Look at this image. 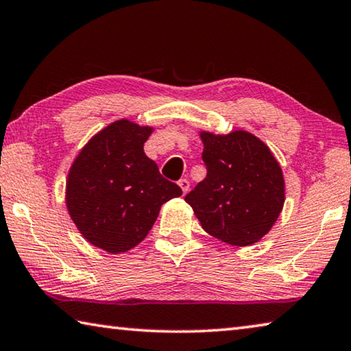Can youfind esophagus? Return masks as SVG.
I'll use <instances>...</instances> for the list:
<instances>
[{
    "instance_id": "esophagus-1",
    "label": "esophagus",
    "mask_w": 351,
    "mask_h": 351,
    "mask_svg": "<svg viewBox=\"0 0 351 351\" xmlns=\"http://www.w3.org/2000/svg\"><path fill=\"white\" fill-rule=\"evenodd\" d=\"M178 184H180V187H181V190H182V193L186 195V193H187V190L190 189V182H189L187 180H180V182H178Z\"/></svg>"
}]
</instances>
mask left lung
Instances as JSON below:
<instances>
[{
	"label": "left lung",
	"mask_w": 351,
	"mask_h": 351,
	"mask_svg": "<svg viewBox=\"0 0 351 351\" xmlns=\"http://www.w3.org/2000/svg\"><path fill=\"white\" fill-rule=\"evenodd\" d=\"M207 175L186 203L207 234L232 246H249L269 232L285 203L280 164L257 136L199 132Z\"/></svg>",
	"instance_id": "1"
}]
</instances>
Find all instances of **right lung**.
Returning a JSON list of instances; mask_svg holds the SVG:
<instances>
[{
    "label": "right lung",
    "mask_w": 351,
    "mask_h": 351,
    "mask_svg": "<svg viewBox=\"0 0 351 351\" xmlns=\"http://www.w3.org/2000/svg\"><path fill=\"white\" fill-rule=\"evenodd\" d=\"M152 133L128 119L112 122L88 141L69 169V217L83 239L110 254L138 246L161 206L182 195L144 153Z\"/></svg>",
    "instance_id": "obj_1"
}]
</instances>
